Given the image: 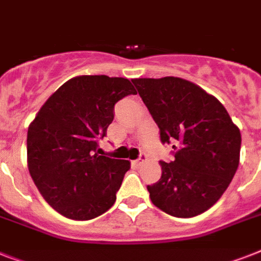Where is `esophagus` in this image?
Listing matches in <instances>:
<instances>
[{
  "label": "esophagus",
  "instance_id": "1",
  "mask_svg": "<svg viewBox=\"0 0 261 261\" xmlns=\"http://www.w3.org/2000/svg\"><path fill=\"white\" fill-rule=\"evenodd\" d=\"M144 162H147V155L144 154V152H142L141 156L138 158L137 161H135V164H138V166H141V164H143Z\"/></svg>",
  "mask_w": 261,
  "mask_h": 261
}]
</instances>
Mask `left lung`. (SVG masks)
<instances>
[{"label": "left lung", "instance_id": "1", "mask_svg": "<svg viewBox=\"0 0 261 261\" xmlns=\"http://www.w3.org/2000/svg\"><path fill=\"white\" fill-rule=\"evenodd\" d=\"M174 161L147 186L152 204L175 218L200 215L228 188L240 161V130L214 95L178 76L131 80Z\"/></svg>", "mask_w": 261, "mask_h": 261}]
</instances>
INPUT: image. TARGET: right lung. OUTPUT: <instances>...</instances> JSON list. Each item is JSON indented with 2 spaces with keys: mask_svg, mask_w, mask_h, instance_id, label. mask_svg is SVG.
<instances>
[{
  "mask_svg": "<svg viewBox=\"0 0 261 261\" xmlns=\"http://www.w3.org/2000/svg\"><path fill=\"white\" fill-rule=\"evenodd\" d=\"M137 90L127 78L78 75L53 93L28 128V168L65 218L90 220L113 207L130 162L99 155L114 105Z\"/></svg>",
  "mask_w": 261,
  "mask_h": 261,
  "instance_id": "obj_1",
  "label": "right lung"
}]
</instances>
